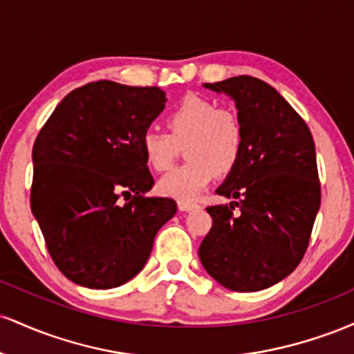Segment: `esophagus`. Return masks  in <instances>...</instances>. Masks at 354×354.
Segmentation results:
<instances>
[{"instance_id": "34e87169", "label": "esophagus", "mask_w": 354, "mask_h": 354, "mask_svg": "<svg viewBox=\"0 0 354 354\" xmlns=\"http://www.w3.org/2000/svg\"><path fill=\"white\" fill-rule=\"evenodd\" d=\"M178 208H180V211H193L198 208V205L191 201H178Z\"/></svg>"}]
</instances>
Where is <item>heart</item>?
Listing matches in <instances>:
<instances>
[{
    "mask_svg": "<svg viewBox=\"0 0 354 354\" xmlns=\"http://www.w3.org/2000/svg\"><path fill=\"white\" fill-rule=\"evenodd\" d=\"M169 133L148 129L141 136L145 161L154 171H165L185 143L189 158L158 181L163 196L180 201L198 198L214 173H228L236 166L245 146V128L231 109L219 108L216 101L203 96H186L166 118Z\"/></svg>",
    "mask_w": 354,
    "mask_h": 354,
    "instance_id": "b5f03b06",
    "label": "heart"
}]
</instances>
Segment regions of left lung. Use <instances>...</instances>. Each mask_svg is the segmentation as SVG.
Here are the masks:
<instances>
[{
    "label": "left lung",
    "mask_w": 354,
    "mask_h": 354,
    "mask_svg": "<svg viewBox=\"0 0 354 354\" xmlns=\"http://www.w3.org/2000/svg\"><path fill=\"white\" fill-rule=\"evenodd\" d=\"M203 86L234 101L245 146L216 189L238 201L206 208L213 226L198 254L221 286L266 290L293 273L310 243L321 203L315 141L303 118L265 81L234 76Z\"/></svg>",
    "instance_id": "1"
}]
</instances>
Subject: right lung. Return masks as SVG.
Here are the masks:
<instances>
[{
	"instance_id": "right-lung-1",
	"label": "right lung",
	"mask_w": 354,
	"mask_h": 354,
	"mask_svg": "<svg viewBox=\"0 0 354 354\" xmlns=\"http://www.w3.org/2000/svg\"><path fill=\"white\" fill-rule=\"evenodd\" d=\"M165 103L156 86L88 83L61 100L36 138L31 211L55 265L80 286L135 278L176 213L174 200L146 196L154 181L141 151Z\"/></svg>"
}]
</instances>
